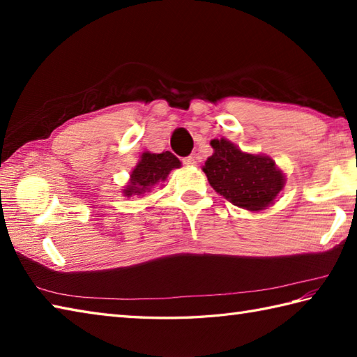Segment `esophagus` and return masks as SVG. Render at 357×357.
Segmentation results:
<instances>
[{"instance_id": "34e87169", "label": "esophagus", "mask_w": 357, "mask_h": 357, "mask_svg": "<svg viewBox=\"0 0 357 357\" xmlns=\"http://www.w3.org/2000/svg\"><path fill=\"white\" fill-rule=\"evenodd\" d=\"M183 162H184L185 165H195V164H196V159H195L193 156H185V158L183 159Z\"/></svg>"}]
</instances>
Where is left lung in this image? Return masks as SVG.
I'll return each mask as SVG.
<instances>
[{"instance_id":"obj_1","label":"left lung","mask_w":357,"mask_h":357,"mask_svg":"<svg viewBox=\"0 0 357 357\" xmlns=\"http://www.w3.org/2000/svg\"><path fill=\"white\" fill-rule=\"evenodd\" d=\"M210 146L213 155L202 170L215 192L250 211L271 206L285 185V174L271 158L245 153L224 138L211 139Z\"/></svg>"}]
</instances>
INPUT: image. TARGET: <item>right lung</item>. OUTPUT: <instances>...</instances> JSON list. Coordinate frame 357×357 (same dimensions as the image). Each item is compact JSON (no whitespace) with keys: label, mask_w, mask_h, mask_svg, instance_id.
Here are the masks:
<instances>
[{"label":"right lung","mask_w":357,"mask_h":357,"mask_svg":"<svg viewBox=\"0 0 357 357\" xmlns=\"http://www.w3.org/2000/svg\"><path fill=\"white\" fill-rule=\"evenodd\" d=\"M181 161L170 151L162 153H150L144 151L138 164L130 173V181L124 187V196L130 198L133 195H142L150 192V188L164 183L173 169H179Z\"/></svg>","instance_id":"right-lung-1"}]
</instances>
